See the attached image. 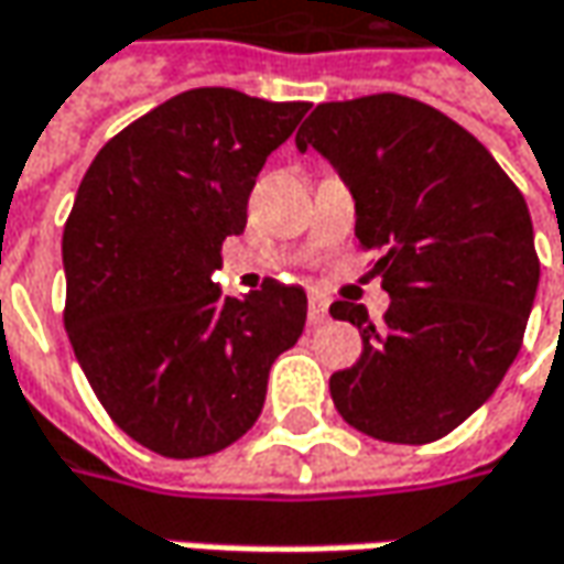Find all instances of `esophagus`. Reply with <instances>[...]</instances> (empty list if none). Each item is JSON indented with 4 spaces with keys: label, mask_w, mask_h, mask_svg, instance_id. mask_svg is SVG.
Masks as SVG:
<instances>
[{
    "label": "esophagus",
    "mask_w": 564,
    "mask_h": 564,
    "mask_svg": "<svg viewBox=\"0 0 564 564\" xmlns=\"http://www.w3.org/2000/svg\"><path fill=\"white\" fill-rule=\"evenodd\" d=\"M325 318H328V300L318 296V293H312L308 296V325L318 328V325H325Z\"/></svg>",
    "instance_id": "obj_1"
}]
</instances>
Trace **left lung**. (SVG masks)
I'll return each mask as SVG.
<instances>
[{"instance_id":"1","label":"left lung","mask_w":564,"mask_h":564,"mask_svg":"<svg viewBox=\"0 0 564 564\" xmlns=\"http://www.w3.org/2000/svg\"><path fill=\"white\" fill-rule=\"evenodd\" d=\"M296 148L350 188L356 239L381 252L391 296L381 325L359 303L330 306L362 337L330 401L379 442H435L492 398L521 350L540 283L524 195L467 129L401 94L318 104Z\"/></svg>"}]
</instances>
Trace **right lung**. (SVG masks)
<instances>
[{
	"label": "right lung",
	"mask_w": 564,
	"mask_h": 564,
	"mask_svg": "<svg viewBox=\"0 0 564 564\" xmlns=\"http://www.w3.org/2000/svg\"><path fill=\"white\" fill-rule=\"evenodd\" d=\"M306 112L195 87L107 141L78 185L62 234L65 330L112 423L163 457L242 438L274 359L306 328L303 286L264 281L230 300L210 281L264 160Z\"/></svg>",
	"instance_id": "1"
}]
</instances>
